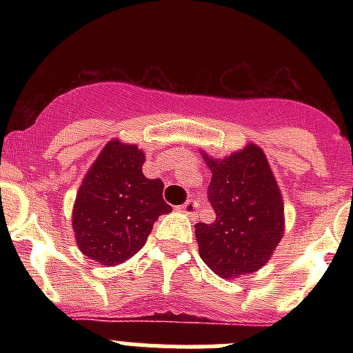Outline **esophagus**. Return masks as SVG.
<instances>
[{
    "mask_svg": "<svg viewBox=\"0 0 353 353\" xmlns=\"http://www.w3.org/2000/svg\"><path fill=\"white\" fill-rule=\"evenodd\" d=\"M198 209H199V201H196V199H188L187 203H183L181 207H179V210H181V212H185V214H190V216L196 214V212H198Z\"/></svg>",
    "mask_w": 353,
    "mask_h": 353,
    "instance_id": "esophagus-1",
    "label": "esophagus"
}]
</instances>
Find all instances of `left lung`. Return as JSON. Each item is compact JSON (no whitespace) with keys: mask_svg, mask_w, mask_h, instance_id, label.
<instances>
[{"mask_svg":"<svg viewBox=\"0 0 353 353\" xmlns=\"http://www.w3.org/2000/svg\"><path fill=\"white\" fill-rule=\"evenodd\" d=\"M212 170L207 198L212 223H196L199 256L216 274L254 273L284 234V203L273 172L258 146L249 144L223 161L205 155Z\"/></svg>","mask_w":353,"mask_h":353,"instance_id":"left-lung-1","label":"left lung"}]
</instances>
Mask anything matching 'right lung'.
I'll use <instances>...</instances> for the list:
<instances>
[{
  "label": "right lung",
  "mask_w": 353,
  "mask_h": 353,
  "mask_svg": "<svg viewBox=\"0 0 353 353\" xmlns=\"http://www.w3.org/2000/svg\"><path fill=\"white\" fill-rule=\"evenodd\" d=\"M143 163L137 146L110 141L80 185L73 210L77 243L102 265H117L141 251L154 221L172 210L163 199V181L144 177Z\"/></svg>",
  "instance_id": "right-lung-1"
}]
</instances>
